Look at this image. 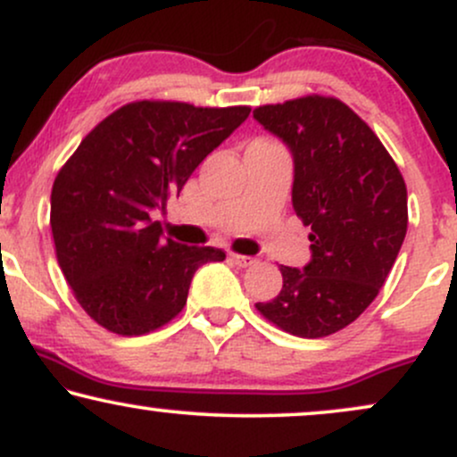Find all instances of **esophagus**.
Instances as JSON below:
<instances>
[{
  "instance_id": "34e87169",
  "label": "esophagus",
  "mask_w": 457,
  "mask_h": 457,
  "mask_svg": "<svg viewBox=\"0 0 457 457\" xmlns=\"http://www.w3.org/2000/svg\"><path fill=\"white\" fill-rule=\"evenodd\" d=\"M229 258H232L236 264L240 266V269H246V266H253L255 262H258L255 258H251V255H240V253H232V255H229Z\"/></svg>"
}]
</instances>
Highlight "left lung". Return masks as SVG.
<instances>
[{
  "mask_svg": "<svg viewBox=\"0 0 457 457\" xmlns=\"http://www.w3.org/2000/svg\"><path fill=\"white\" fill-rule=\"evenodd\" d=\"M253 118L290 148L292 206L312 228V262L281 266V292L255 307L286 333L327 337L385 286L408 228L406 182L374 130L337 98L262 104Z\"/></svg>",
  "mask_w": 457,
  "mask_h": 457,
  "instance_id": "obj_1",
  "label": "left lung"
}]
</instances>
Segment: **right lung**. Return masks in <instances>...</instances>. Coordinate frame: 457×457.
Listing matches in <instances>:
<instances>
[{
    "label": "right lung",
    "instance_id": "1",
    "mask_svg": "<svg viewBox=\"0 0 457 457\" xmlns=\"http://www.w3.org/2000/svg\"><path fill=\"white\" fill-rule=\"evenodd\" d=\"M249 107L137 101L98 122L55 176L51 232L72 295L103 328L133 337L174 320L214 246L162 236L150 212L249 118Z\"/></svg>",
    "mask_w": 457,
    "mask_h": 457
}]
</instances>
